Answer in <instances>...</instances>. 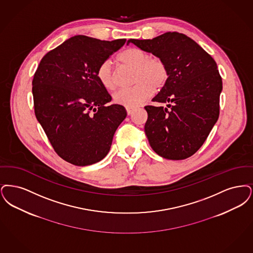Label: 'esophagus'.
<instances>
[{"instance_id":"obj_1","label":"esophagus","mask_w":253,"mask_h":253,"mask_svg":"<svg viewBox=\"0 0 253 253\" xmlns=\"http://www.w3.org/2000/svg\"><path fill=\"white\" fill-rule=\"evenodd\" d=\"M126 112H127L128 115H131L132 112L134 111L133 108H126Z\"/></svg>"}]
</instances>
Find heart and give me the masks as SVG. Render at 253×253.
I'll return each instance as SVG.
<instances>
[{
	"mask_svg": "<svg viewBox=\"0 0 253 253\" xmlns=\"http://www.w3.org/2000/svg\"><path fill=\"white\" fill-rule=\"evenodd\" d=\"M126 66L135 69L134 84L131 88H121L113 95L114 102L126 108H135L149 98L154 89L163 88L168 79L167 65L159 56L149 54L139 48H127L118 56ZM97 77L102 86L109 90L116 87V81L111 63L109 60L102 62L97 69Z\"/></svg>",
	"mask_w": 253,
	"mask_h": 253,
	"instance_id": "heart-1",
	"label": "heart"
}]
</instances>
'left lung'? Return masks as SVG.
Wrapping results in <instances>:
<instances>
[{
    "label": "left lung",
    "instance_id": "1",
    "mask_svg": "<svg viewBox=\"0 0 253 253\" xmlns=\"http://www.w3.org/2000/svg\"><path fill=\"white\" fill-rule=\"evenodd\" d=\"M130 42L164 59L169 73L165 86L152 99L168 104L167 108L144 107L148 142L165 159L191 157L206 141L219 116L222 78L216 62L195 41L178 32H166L152 40L130 39Z\"/></svg>",
    "mask_w": 253,
    "mask_h": 253
}]
</instances>
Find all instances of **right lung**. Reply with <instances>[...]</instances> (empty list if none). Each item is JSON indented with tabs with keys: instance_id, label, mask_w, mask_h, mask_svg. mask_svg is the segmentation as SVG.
Here are the masks:
<instances>
[{
	"instance_id": "right-lung-1",
	"label": "right lung",
	"mask_w": 253,
	"mask_h": 253,
	"mask_svg": "<svg viewBox=\"0 0 253 253\" xmlns=\"http://www.w3.org/2000/svg\"><path fill=\"white\" fill-rule=\"evenodd\" d=\"M126 40L100 41L75 36L48 52L34 75L35 114L55 153L72 165L103 160L126 116L97 77L99 65Z\"/></svg>"
}]
</instances>
